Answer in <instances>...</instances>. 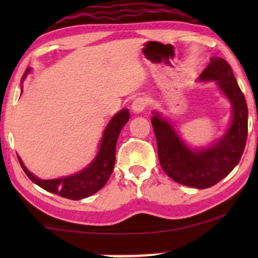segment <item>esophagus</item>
<instances>
[{"label":"esophagus","mask_w":258,"mask_h":258,"mask_svg":"<svg viewBox=\"0 0 258 258\" xmlns=\"http://www.w3.org/2000/svg\"><path fill=\"white\" fill-rule=\"evenodd\" d=\"M147 104H148V102L146 98L136 97L132 103V109L134 110V112H141L147 108Z\"/></svg>","instance_id":"1"}]
</instances>
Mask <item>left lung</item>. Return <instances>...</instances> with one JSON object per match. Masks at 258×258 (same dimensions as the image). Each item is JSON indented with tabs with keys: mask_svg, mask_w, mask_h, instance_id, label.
I'll return each mask as SVG.
<instances>
[{
	"mask_svg": "<svg viewBox=\"0 0 258 258\" xmlns=\"http://www.w3.org/2000/svg\"><path fill=\"white\" fill-rule=\"evenodd\" d=\"M200 79L216 81L232 103L231 125L223 139L208 149L194 151L160 115L155 114L151 123L157 141L158 160L165 174L179 184L206 189L224 178L241 160L248 137V105L225 59L214 57Z\"/></svg>",
	"mask_w": 258,
	"mask_h": 258,
	"instance_id": "8db88e82",
	"label": "left lung"
}]
</instances>
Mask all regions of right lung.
Returning a JSON list of instances; mask_svg holds the SVG:
<instances>
[{
    "label": "right lung",
    "mask_w": 258,
    "mask_h": 258,
    "mask_svg": "<svg viewBox=\"0 0 258 258\" xmlns=\"http://www.w3.org/2000/svg\"><path fill=\"white\" fill-rule=\"evenodd\" d=\"M29 69H27V73ZM129 121L128 109H123L116 114L109 124L105 128L102 137L101 148L97 156L93 161L89 167L84 169L79 174L68 176L64 178L57 179H40L27 170L21 158L19 162L23 171L34 183L40 185L41 188L47 190L49 192L64 197L69 200H82L89 197L93 194L104 186L110 177L115 165V154H116V142L118 135L126 122Z\"/></svg>",
    "instance_id": "obj_1"
}]
</instances>
